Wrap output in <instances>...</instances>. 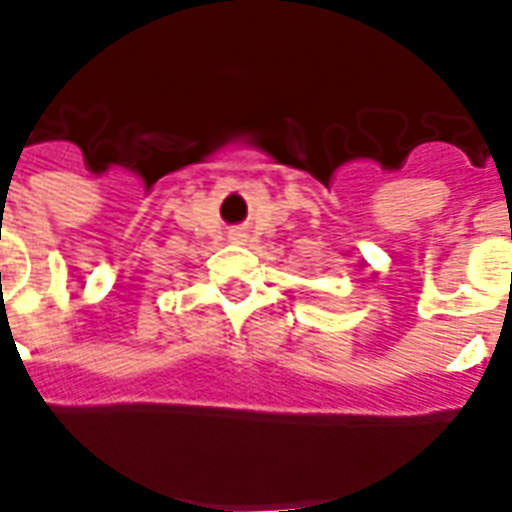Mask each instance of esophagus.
I'll list each match as a JSON object with an SVG mask.
<instances>
[{"mask_svg":"<svg viewBox=\"0 0 512 512\" xmlns=\"http://www.w3.org/2000/svg\"><path fill=\"white\" fill-rule=\"evenodd\" d=\"M241 236H244V233H241V230H236V233H233V239H241Z\"/></svg>","mask_w":512,"mask_h":512,"instance_id":"esophagus-1","label":"esophagus"}]
</instances>
